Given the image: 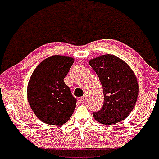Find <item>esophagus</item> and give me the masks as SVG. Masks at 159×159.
Wrapping results in <instances>:
<instances>
[{
  "label": "esophagus",
  "mask_w": 159,
  "mask_h": 159,
  "mask_svg": "<svg viewBox=\"0 0 159 159\" xmlns=\"http://www.w3.org/2000/svg\"><path fill=\"white\" fill-rule=\"evenodd\" d=\"M80 102H82V103H85V102L88 101V97L86 96V95H84V96H82L80 99Z\"/></svg>",
  "instance_id": "1"
}]
</instances>
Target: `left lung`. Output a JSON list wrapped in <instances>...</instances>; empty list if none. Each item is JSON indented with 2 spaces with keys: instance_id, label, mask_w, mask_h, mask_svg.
I'll list each match as a JSON object with an SVG mask.
<instances>
[{
  "instance_id": "left-lung-1",
  "label": "left lung",
  "mask_w": 159,
  "mask_h": 159,
  "mask_svg": "<svg viewBox=\"0 0 159 159\" xmlns=\"http://www.w3.org/2000/svg\"><path fill=\"white\" fill-rule=\"evenodd\" d=\"M99 78L104 95L102 107L93 112L94 119L104 125L121 122L136 103L139 84L128 64L114 55H102L89 61Z\"/></svg>"
}]
</instances>
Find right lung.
Segmentation results:
<instances>
[{
	"mask_svg": "<svg viewBox=\"0 0 159 159\" xmlns=\"http://www.w3.org/2000/svg\"><path fill=\"white\" fill-rule=\"evenodd\" d=\"M74 59L52 56L43 60L32 72L27 88L32 111L42 122L51 126L67 123L76 107V99L64 82Z\"/></svg>",
	"mask_w": 159,
	"mask_h": 159,
	"instance_id": "add662e5",
	"label": "right lung"
}]
</instances>
